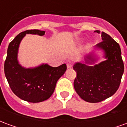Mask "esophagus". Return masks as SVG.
I'll list each match as a JSON object with an SVG mask.
<instances>
[{"instance_id": "34e87169", "label": "esophagus", "mask_w": 127, "mask_h": 127, "mask_svg": "<svg viewBox=\"0 0 127 127\" xmlns=\"http://www.w3.org/2000/svg\"><path fill=\"white\" fill-rule=\"evenodd\" d=\"M66 66H67V68H68V69L71 68L72 66H73V63H72L71 61H66Z\"/></svg>"}]
</instances>
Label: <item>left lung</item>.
Here are the masks:
<instances>
[{"label":"left lung","instance_id":"left-lung-1","mask_svg":"<svg viewBox=\"0 0 127 127\" xmlns=\"http://www.w3.org/2000/svg\"><path fill=\"white\" fill-rule=\"evenodd\" d=\"M99 33V31H95ZM103 41L95 49L104 52L105 61L95 64L97 58L94 53L84 58V63L77 62L73 69L77 73L74 88L81 98L89 103H98L112 96L119 88L124 73V63L119 44L109 34L101 32Z\"/></svg>","mask_w":127,"mask_h":127}]
</instances>
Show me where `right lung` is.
Listing matches in <instances>:
<instances>
[{
	"instance_id": "1",
	"label": "right lung",
	"mask_w": 127,
	"mask_h": 127,
	"mask_svg": "<svg viewBox=\"0 0 127 127\" xmlns=\"http://www.w3.org/2000/svg\"><path fill=\"white\" fill-rule=\"evenodd\" d=\"M45 32L39 30H29L19 34L9 45L4 62V74L13 93L21 99L31 103H39L50 98L57 81L66 70V64L57 67L42 64L33 68H25L19 63V46L26 34L43 36Z\"/></svg>"
}]
</instances>
